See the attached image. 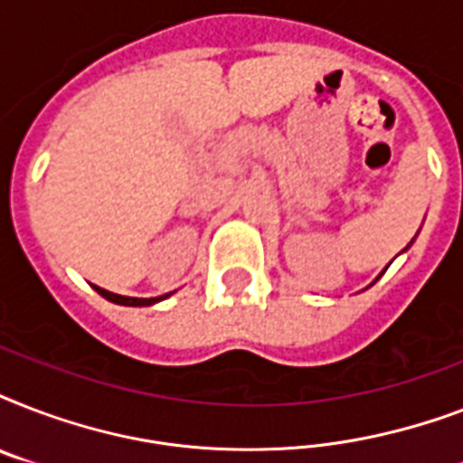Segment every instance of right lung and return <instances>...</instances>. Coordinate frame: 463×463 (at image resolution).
<instances>
[{
	"label": "right lung",
	"mask_w": 463,
	"mask_h": 463,
	"mask_svg": "<svg viewBox=\"0 0 463 463\" xmlns=\"http://www.w3.org/2000/svg\"><path fill=\"white\" fill-rule=\"evenodd\" d=\"M93 288H96L105 300H110V303L115 305H127V307H148V305H156L160 303V300H165L167 296H173V293H165V296H158V298H127V296H118V293H110V290H105V288H98V286H93Z\"/></svg>",
	"instance_id": "obj_1"
}]
</instances>
